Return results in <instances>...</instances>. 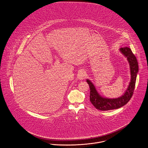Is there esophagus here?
<instances>
[{
  "mask_svg": "<svg viewBox=\"0 0 148 148\" xmlns=\"http://www.w3.org/2000/svg\"><path fill=\"white\" fill-rule=\"evenodd\" d=\"M78 76V78L80 80H83L86 78V76H87L86 72L84 70H81L80 72H79Z\"/></svg>",
  "mask_w": 148,
  "mask_h": 148,
  "instance_id": "esophagus-1",
  "label": "esophagus"
}]
</instances>
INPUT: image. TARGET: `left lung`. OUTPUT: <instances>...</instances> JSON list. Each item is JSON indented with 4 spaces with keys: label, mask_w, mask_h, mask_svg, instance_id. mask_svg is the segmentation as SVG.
Returning a JSON list of instances; mask_svg holds the SVG:
<instances>
[{
    "label": "left lung",
    "mask_w": 148,
    "mask_h": 148,
    "mask_svg": "<svg viewBox=\"0 0 148 148\" xmlns=\"http://www.w3.org/2000/svg\"><path fill=\"white\" fill-rule=\"evenodd\" d=\"M120 50L127 58L130 67L131 81L123 95L117 98H103L98 94L93 83L89 80L87 79V82L90 88V101L96 109L100 111H108L121 107L130 100L134 93L139 70L138 62L135 56L129 47H121Z\"/></svg>",
    "instance_id": "obj_1"
}]
</instances>
